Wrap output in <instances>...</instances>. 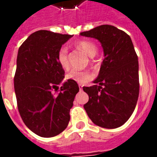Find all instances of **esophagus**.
<instances>
[{
	"mask_svg": "<svg viewBox=\"0 0 157 157\" xmlns=\"http://www.w3.org/2000/svg\"><path fill=\"white\" fill-rule=\"evenodd\" d=\"M78 86H79V88H80V90H82V87H83V85H82V84H79Z\"/></svg>",
	"mask_w": 157,
	"mask_h": 157,
	"instance_id": "obj_1",
	"label": "esophagus"
}]
</instances>
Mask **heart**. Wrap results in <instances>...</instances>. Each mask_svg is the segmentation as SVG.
I'll return each mask as SVG.
<instances>
[{
    "label": "heart",
    "instance_id": "obj_1",
    "mask_svg": "<svg viewBox=\"0 0 157 157\" xmlns=\"http://www.w3.org/2000/svg\"><path fill=\"white\" fill-rule=\"evenodd\" d=\"M75 48L77 49H80L83 51L85 54L90 56L93 57L97 53L98 48L97 45L92 41L89 40H81L75 43L74 44ZM58 61L62 68L67 70L69 68V62L68 58H67V49L65 48H61L58 52ZM92 78V74L89 71H81V70H71L66 75V79L67 80H71L78 83H82V82H86L87 80Z\"/></svg>",
    "mask_w": 157,
    "mask_h": 157
}]
</instances>
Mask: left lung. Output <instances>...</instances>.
Masks as SVG:
<instances>
[{"label": "left lung", "mask_w": 157, "mask_h": 157, "mask_svg": "<svg viewBox=\"0 0 157 157\" xmlns=\"http://www.w3.org/2000/svg\"><path fill=\"white\" fill-rule=\"evenodd\" d=\"M98 39L104 59L92 86H83L88 94L86 112L102 128L120 127L130 118L138 101V56L130 37L112 25H101L80 33Z\"/></svg>", "instance_id": "1"}]
</instances>
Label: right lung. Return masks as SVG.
I'll use <instances>...</instances> for the list:
<instances>
[{"label":"right lung","mask_w":157,"mask_h":157,"mask_svg":"<svg viewBox=\"0 0 157 157\" xmlns=\"http://www.w3.org/2000/svg\"><path fill=\"white\" fill-rule=\"evenodd\" d=\"M72 35L39 30L20 46L17 58L14 88L17 108L28 128L41 137H54L65 130L70 110L79 92L78 84L68 80L59 91L65 71L58 52ZM56 88V94L52 92Z\"/></svg>","instance_id":"right-lung-1"}]
</instances>
